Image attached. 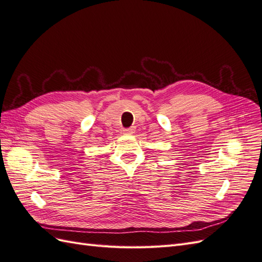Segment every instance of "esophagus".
I'll return each mask as SVG.
<instances>
[{"mask_svg": "<svg viewBox=\"0 0 262 262\" xmlns=\"http://www.w3.org/2000/svg\"><path fill=\"white\" fill-rule=\"evenodd\" d=\"M123 132H124L125 134H132V133L134 132V129H133V128H126V129L123 130Z\"/></svg>", "mask_w": 262, "mask_h": 262, "instance_id": "obj_1", "label": "esophagus"}]
</instances>
